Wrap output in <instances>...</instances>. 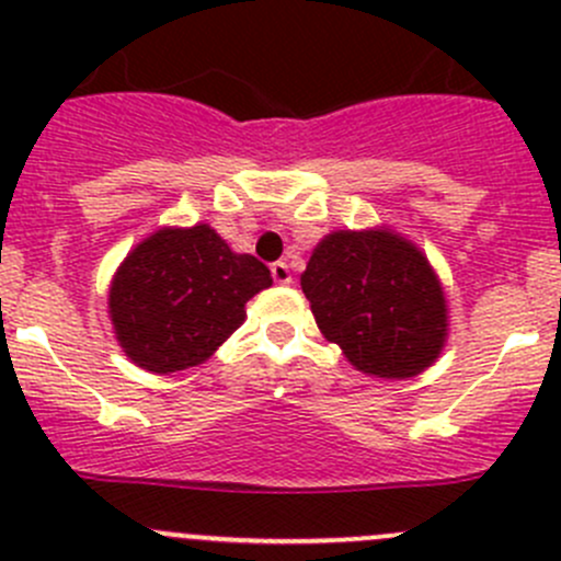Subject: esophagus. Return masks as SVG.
I'll use <instances>...</instances> for the list:
<instances>
[{"label": "esophagus", "mask_w": 561, "mask_h": 561, "mask_svg": "<svg viewBox=\"0 0 561 561\" xmlns=\"http://www.w3.org/2000/svg\"><path fill=\"white\" fill-rule=\"evenodd\" d=\"M271 276H274V282H276V285H290V282H293L290 265H287V263H282V260H279V263H274V265H271Z\"/></svg>", "instance_id": "1"}]
</instances>
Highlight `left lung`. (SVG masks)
I'll return each mask as SVG.
<instances>
[{"instance_id": "1", "label": "left lung", "mask_w": 561, "mask_h": 561, "mask_svg": "<svg viewBox=\"0 0 561 561\" xmlns=\"http://www.w3.org/2000/svg\"><path fill=\"white\" fill-rule=\"evenodd\" d=\"M301 290L322 336L364 375H421L448 339L437 274L421 249L388 228L328 233L301 274Z\"/></svg>"}]
</instances>
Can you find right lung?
I'll use <instances>...</instances> for the list:
<instances>
[{
	"instance_id": "obj_1",
	"label": "right lung",
	"mask_w": 561,
	"mask_h": 561,
	"mask_svg": "<svg viewBox=\"0 0 561 561\" xmlns=\"http://www.w3.org/2000/svg\"><path fill=\"white\" fill-rule=\"evenodd\" d=\"M271 282L257 257L236 254L208 225L162 228L118 265L107 312L133 364L171 375L211 358Z\"/></svg>"
}]
</instances>
